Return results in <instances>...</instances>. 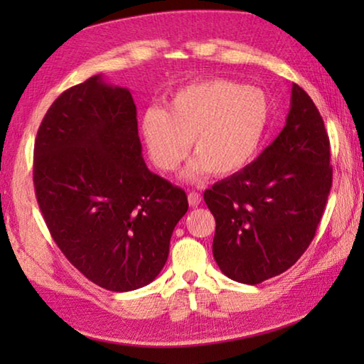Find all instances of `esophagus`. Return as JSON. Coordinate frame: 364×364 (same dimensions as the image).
Returning a JSON list of instances; mask_svg holds the SVG:
<instances>
[{"label": "esophagus", "instance_id": "34e87169", "mask_svg": "<svg viewBox=\"0 0 364 364\" xmlns=\"http://www.w3.org/2000/svg\"><path fill=\"white\" fill-rule=\"evenodd\" d=\"M200 200H202V196L199 193H196V191H191L188 194V202L191 207H197L200 204Z\"/></svg>", "mask_w": 364, "mask_h": 364}]
</instances>
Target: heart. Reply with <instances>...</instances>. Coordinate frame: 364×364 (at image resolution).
Masks as SVG:
<instances>
[{"mask_svg":"<svg viewBox=\"0 0 364 364\" xmlns=\"http://www.w3.org/2000/svg\"><path fill=\"white\" fill-rule=\"evenodd\" d=\"M271 119L268 96L262 90L226 78L202 80L183 86L170 97L167 110L151 107L141 132L154 165L178 168L191 147L196 157L183 171L186 181L202 176H230L254 162Z\"/></svg>","mask_w":364,"mask_h":364,"instance_id":"heart-1","label":"heart"}]
</instances>
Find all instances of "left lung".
<instances>
[{
    "mask_svg": "<svg viewBox=\"0 0 364 364\" xmlns=\"http://www.w3.org/2000/svg\"><path fill=\"white\" fill-rule=\"evenodd\" d=\"M329 162L323 117L294 83L291 110L278 138L244 170L204 193L217 223L213 257L228 278L258 284L304 255L328 202Z\"/></svg>",
    "mask_w": 364,
    "mask_h": 364,
    "instance_id": "8db88e82",
    "label": "left lung"
}]
</instances>
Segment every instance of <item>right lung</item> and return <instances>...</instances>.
<instances>
[{
  "instance_id": "right-lung-1",
  "label": "right lung",
  "mask_w": 364,
  "mask_h": 364,
  "mask_svg": "<svg viewBox=\"0 0 364 364\" xmlns=\"http://www.w3.org/2000/svg\"><path fill=\"white\" fill-rule=\"evenodd\" d=\"M33 184L60 252L112 292L157 278L188 212L186 193L146 167L132 93L101 75L65 90L43 117Z\"/></svg>"
}]
</instances>
